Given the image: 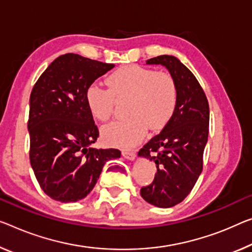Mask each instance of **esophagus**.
<instances>
[{
	"label": "esophagus",
	"instance_id": "obj_1",
	"mask_svg": "<svg viewBox=\"0 0 252 252\" xmlns=\"http://www.w3.org/2000/svg\"><path fill=\"white\" fill-rule=\"evenodd\" d=\"M122 154L124 158H127V160H134L135 157H136V153H135L134 151H130V150H123Z\"/></svg>",
	"mask_w": 252,
	"mask_h": 252
}]
</instances>
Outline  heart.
<instances>
[{"mask_svg": "<svg viewBox=\"0 0 252 252\" xmlns=\"http://www.w3.org/2000/svg\"><path fill=\"white\" fill-rule=\"evenodd\" d=\"M106 89L92 83L86 92L87 106L100 122L110 119L116 99L129 98L128 117L102 128V137L116 146H133L145 136L150 126L158 130L170 122L178 102V87L170 73L139 65H125L108 76Z\"/></svg>", "mask_w": 252, "mask_h": 252, "instance_id": "1", "label": "heart"}]
</instances>
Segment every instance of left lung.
Wrapping results in <instances>:
<instances>
[{"label":"left lung","instance_id":"left-lung-1","mask_svg":"<svg viewBox=\"0 0 252 252\" xmlns=\"http://www.w3.org/2000/svg\"><path fill=\"white\" fill-rule=\"evenodd\" d=\"M146 64L163 65L178 87L172 118L138 151L139 157L150 158L157 166L154 180L141 188V196L154 206L168 208L183 202L202 173L210 106L195 75L175 56H157Z\"/></svg>","mask_w":252,"mask_h":252}]
</instances>
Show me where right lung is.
I'll return each mask as SVG.
<instances>
[{"mask_svg": "<svg viewBox=\"0 0 252 252\" xmlns=\"http://www.w3.org/2000/svg\"><path fill=\"white\" fill-rule=\"evenodd\" d=\"M114 64L65 54L53 62L30 94L29 158L40 188L62 203L77 202L94 189L117 149H94L99 129L86 101L88 87Z\"/></svg>", "mask_w": 252, "mask_h": 252, "instance_id": "obj_1", "label": "right lung"}]
</instances>
